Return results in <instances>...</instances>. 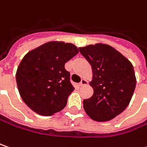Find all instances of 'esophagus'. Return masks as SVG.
<instances>
[{
    "label": "esophagus",
    "mask_w": 147,
    "mask_h": 147,
    "mask_svg": "<svg viewBox=\"0 0 147 147\" xmlns=\"http://www.w3.org/2000/svg\"><path fill=\"white\" fill-rule=\"evenodd\" d=\"M87 84H88V82H87V81H86V80H85V79H82V81H81V82H80V86H86Z\"/></svg>",
    "instance_id": "obj_1"
}]
</instances>
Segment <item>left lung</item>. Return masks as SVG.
I'll list each match as a JSON object with an SVG mask.
<instances>
[{"instance_id":"8db88e82","label":"left lung","mask_w":147,"mask_h":147,"mask_svg":"<svg viewBox=\"0 0 147 147\" xmlns=\"http://www.w3.org/2000/svg\"><path fill=\"white\" fill-rule=\"evenodd\" d=\"M79 51L91 64L94 94L83 100L86 114L96 121H107L121 114L130 103L136 88L131 63L106 44L90 45Z\"/></svg>"}]
</instances>
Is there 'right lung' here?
Masks as SVG:
<instances>
[{
	"instance_id": "add662e5",
	"label": "right lung",
	"mask_w": 147,
	"mask_h": 147,
	"mask_svg": "<svg viewBox=\"0 0 147 147\" xmlns=\"http://www.w3.org/2000/svg\"><path fill=\"white\" fill-rule=\"evenodd\" d=\"M78 52L73 44L50 41L24 56L16 83L22 100L33 111L51 116L65 108L75 89L65 63Z\"/></svg>"
}]
</instances>
